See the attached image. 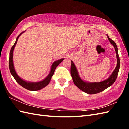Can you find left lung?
I'll return each instance as SVG.
<instances>
[{
    "mask_svg": "<svg viewBox=\"0 0 129 129\" xmlns=\"http://www.w3.org/2000/svg\"><path fill=\"white\" fill-rule=\"evenodd\" d=\"M106 35L108 37L109 42L113 45L115 49L117 59L116 67L113 73L111 74V75L109 76V78L101 82H90L89 83V82L85 81L80 78L74 63L73 62V61H72L70 74L72 76L74 83L79 89H80L82 91L88 94H97V93L104 91V90H105L109 86H111L114 83V82L115 81L117 75H118L120 66L118 49H117L116 43L109 37L108 34H106Z\"/></svg>",
    "mask_w": 129,
    "mask_h": 129,
    "instance_id": "left-lung-1",
    "label": "left lung"
}]
</instances>
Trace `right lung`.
<instances>
[{"mask_svg":"<svg viewBox=\"0 0 129 129\" xmlns=\"http://www.w3.org/2000/svg\"><path fill=\"white\" fill-rule=\"evenodd\" d=\"M24 32L25 31L21 33L18 35V37L16 38V39L14 44L13 45L12 48H11L10 54H9V69H10L11 74L13 75L14 78L15 79V80L19 85H21V86L24 87V88L27 90H30V91H37V90H39L40 89H42L48 85L49 83H50L51 77L53 76L54 74L55 70L56 68L58 66L60 63H61L63 61V60L64 59H60V60H57L56 61L54 62L53 64L51 65L50 73H49L48 75L46 76L44 79H43V80L40 81H38V82H30V81H26L23 80V79H21V78L19 77L15 70L14 66V63H13V51L16 44V43H17L19 37H20V35Z\"/></svg>","mask_w":129,"mask_h":129,"instance_id":"right-lung-1","label":"right lung"}]
</instances>
